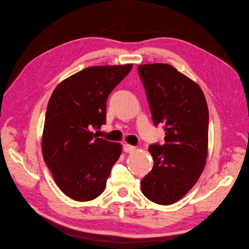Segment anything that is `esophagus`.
Returning <instances> with one entry per match:
<instances>
[{
    "label": "esophagus",
    "instance_id": "esophagus-1",
    "mask_svg": "<svg viewBox=\"0 0 249 249\" xmlns=\"http://www.w3.org/2000/svg\"><path fill=\"white\" fill-rule=\"evenodd\" d=\"M124 150L125 153L131 154V153H134L135 150H136V147L133 146V145L127 144V143H125V144H124Z\"/></svg>",
    "mask_w": 249,
    "mask_h": 249
}]
</instances>
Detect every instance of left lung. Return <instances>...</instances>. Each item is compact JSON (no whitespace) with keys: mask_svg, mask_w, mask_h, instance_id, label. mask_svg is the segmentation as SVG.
I'll return each mask as SVG.
<instances>
[{"mask_svg":"<svg viewBox=\"0 0 249 249\" xmlns=\"http://www.w3.org/2000/svg\"><path fill=\"white\" fill-rule=\"evenodd\" d=\"M138 72L153 122L165 130L164 144L148 147L154 167L141 180V191L158 205H172L196 184L205 168L207 101L198 84L169 64L138 65Z\"/></svg>","mask_w":249,"mask_h":249,"instance_id":"obj_1","label":"left lung"}]
</instances>
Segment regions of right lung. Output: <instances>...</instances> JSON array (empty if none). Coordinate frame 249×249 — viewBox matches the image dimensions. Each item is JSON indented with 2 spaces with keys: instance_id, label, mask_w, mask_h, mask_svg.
Here are the masks:
<instances>
[{
  "instance_id": "right-lung-1",
  "label": "right lung",
  "mask_w": 249,
  "mask_h": 249,
  "mask_svg": "<svg viewBox=\"0 0 249 249\" xmlns=\"http://www.w3.org/2000/svg\"><path fill=\"white\" fill-rule=\"evenodd\" d=\"M133 64L91 66L63 80L48 104L42 156L59 189L77 201L96 198L106 188L120 143L92 132L106 124V103Z\"/></svg>"
}]
</instances>
